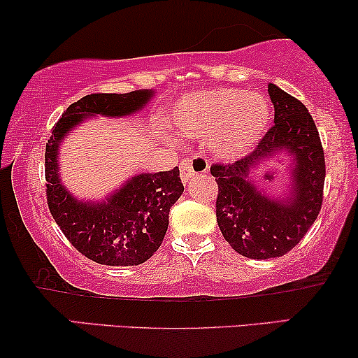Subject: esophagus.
I'll use <instances>...</instances> for the list:
<instances>
[{"mask_svg":"<svg viewBox=\"0 0 358 358\" xmlns=\"http://www.w3.org/2000/svg\"><path fill=\"white\" fill-rule=\"evenodd\" d=\"M180 179L184 184H189L190 180L197 176H202L207 173L208 169V161L203 156H187L180 161Z\"/></svg>","mask_w":358,"mask_h":358,"instance_id":"1","label":"esophagus"}]
</instances>
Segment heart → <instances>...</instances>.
<instances>
[{"label":"heart","mask_w":358,"mask_h":358,"mask_svg":"<svg viewBox=\"0 0 358 358\" xmlns=\"http://www.w3.org/2000/svg\"><path fill=\"white\" fill-rule=\"evenodd\" d=\"M171 120L184 135L213 136L212 146L220 156L236 158L261 138L268 107L262 97L222 87L182 97Z\"/></svg>","instance_id":"heart-1"}]
</instances>
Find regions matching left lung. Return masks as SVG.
<instances>
[{
    "instance_id": "obj_1",
    "label": "left lung",
    "mask_w": 358,
    "mask_h": 358,
    "mask_svg": "<svg viewBox=\"0 0 358 358\" xmlns=\"http://www.w3.org/2000/svg\"><path fill=\"white\" fill-rule=\"evenodd\" d=\"M268 96L275 115L257 148L246 158L210 168L218 184V227L234 251L249 259L280 257L292 251L320 215L324 190V150L310 112L272 83ZM280 150L294 156V185L285 201L264 196L250 179L256 164Z\"/></svg>"
}]
</instances>
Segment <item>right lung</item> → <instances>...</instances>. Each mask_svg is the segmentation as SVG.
Here are the masks:
<instances>
[{"mask_svg":"<svg viewBox=\"0 0 358 358\" xmlns=\"http://www.w3.org/2000/svg\"><path fill=\"white\" fill-rule=\"evenodd\" d=\"M153 94L151 90H138L81 97L53 125L45 146L48 210L68 241L83 256L102 266H138L158 251L168 231L169 210L184 192L179 168L135 176L102 202H80L60 182L58 148L85 117L134 114Z\"/></svg>","mask_w":358,"mask_h":358,"instance_id":"1","label":"right lung"}]
</instances>
